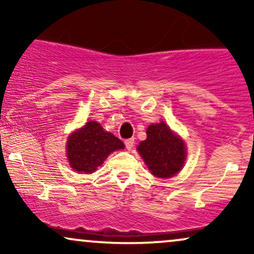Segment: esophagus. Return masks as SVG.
<instances>
[{"label":"esophagus","instance_id":"obj_1","mask_svg":"<svg viewBox=\"0 0 254 254\" xmlns=\"http://www.w3.org/2000/svg\"><path fill=\"white\" fill-rule=\"evenodd\" d=\"M125 147H127V149H132L133 144H135V139L133 138H129V139H125Z\"/></svg>","mask_w":254,"mask_h":254}]
</instances>
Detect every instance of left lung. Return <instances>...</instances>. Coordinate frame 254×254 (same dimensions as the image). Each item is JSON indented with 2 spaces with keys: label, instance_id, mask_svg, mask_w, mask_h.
<instances>
[{
  "label": "left lung",
  "instance_id": "8db88e82",
  "mask_svg": "<svg viewBox=\"0 0 254 254\" xmlns=\"http://www.w3.org/2000/svg\"><path fill=\"white\" fill-rule=\"evenodd\" d=\"M137 150L151 174L159 178H170L177 174L182 170L186 156L184 142L164 122L148 127L147 139L139 143Z\"/></svg>",
  "mask_w": 254,
  "mask_h": 254
}]
</instances>
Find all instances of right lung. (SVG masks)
Wrapping results in <instances>:
<instances>
[{
    "instance_id": "1",
    "label": "right lung",
    "mask_w": 254,
    "mask_h": 254,
    "mask_svg": "<svg viewBox=\"0 0 254 254\" xmlns=\"http://www.w3.org/2000/svg\"><path fill=\"white\" fill-rule=\"evenodd\" d=\"M123 148L118 137L105 131L97 122H88L69 137L66 155L75 171L93 173L112 151Z\"/></svg>"
}]
</instances>
